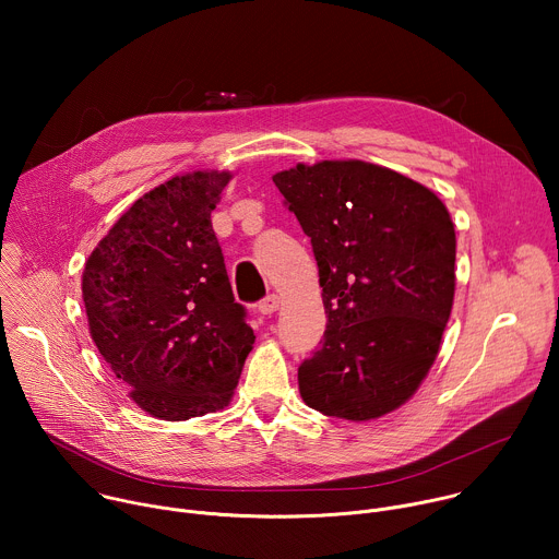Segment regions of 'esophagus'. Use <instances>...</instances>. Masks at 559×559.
Wrapping results in <instances>:
<instances>
[{
  "label": "esophagus",
  "instance_id": "1",
  "mask_svg": "<svg viewBox=\"0 0 559 559\" xmlns=\"http://www.w3.org/2000/svg\"><path fill=\"white\" fill-rule=\"evenodd\" d=\"M278 309V296L276 294H270V296H265L261 302H259V311L261 313H274Z\"/></svg>",
  "mask_w": 559,
  "mask_h": 559
}]
</instances>
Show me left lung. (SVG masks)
I'll return each mask as SVG.
<instances>
[{
	"mask_svg": "<svg viewBox=\"0 0 559 559\" xmlns=\"http://www.w3.org/2000/svg\"><path fill=\"white\" fill-rule=\"evenodd\" d=\"M311 238L328 330L298 367L307 407L380 418L429 373L455 294V229L444 203L382 166L321 162L272 177Z\"/></svg>",
	"mask_w": 559,
	"mask_h": 559,
	"instance_id": "obj_1",
	"label": "left lung"
}]
</instances>
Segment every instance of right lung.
I'll return each instance as SVG.
<instances>
[{"label": "right lung", "instance_id": "1", "mask_svg": "<svg viewBox=\"0 0 559 559\" xmlns=\"http://www.w3.org/2000/svg\"><path fill=\"white\" fill-rule=\"evenodd\" d=\"M229 179L197 170L145 192L84 267L91 336L154 418L190 420L227 407L257 338L234 300L210 218Z\"/></svg>", "mask_w": 559, "mask_h": 559}]
</instances>
